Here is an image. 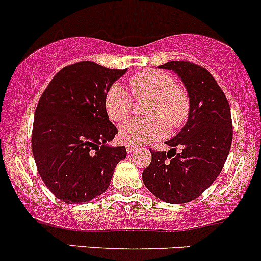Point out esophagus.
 <instances>
[{
  "instance_id": "34e87169",
  "label": "esophagus",
  "mask_w": 261,
  "mask_h": 261,
  "mask_svg": "<svg viewBox=\"0 0 261 261\" xmlns=\"http://www.w3.org/2000/svg\"><path fill=\"white\" fill-rule=\"evenodd\" d=\"M135 150H136V146H134V145H128V144H127V145H126V151H127L128 154H131V152L135 151Z\"/></svg>"
}]
</instances>
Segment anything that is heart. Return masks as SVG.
Returning <instances> with one entry per match:
<instances>
[{
	"instance_id": "1",
	"label": "heart",
	"mask_w": 261,
	"mask_h": 261,
	"mask_svg": "<svg viewBox=\"0 0 261 261\" xmlns=\"http://www.w3.org/2000/svg\"><path fill=\"white\" fill-rule=\"evenodd\" d=\"M128 86L136 99L147 98L144 107L146 117L128 118L118 128L121 141L138 145L156 140L170 127H181L191 115L188 91L168 73L147 69L134 74ZM133 98L121 84L114 83L105 94V110L110 120L121 121L131 112Z\"/></svg>"
}]
</instances>
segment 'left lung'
Segmentation results:
<instances>
[{
    "label": "left lung",
    "mask_w": 261,
    "mask_h": 261,
    "mask_svg": "<svg viewBox=\"0 0 261 261\" xmlns=\"http://www.w3.org/2000/svg\"><path fill=\"white\" fill-rule=\"evenodd\" d=\"M159 68L173 70L183 82L191 98V115L179 134L165 141L172 146L169 151L150 149L151 163L143 172V181L162 201L187 203L201 196L225 165L232 143L230 105L211 73L201 65L177 60Z\"/></svg>",
    "instance_id": "1"
}]
</instances>
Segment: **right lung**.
Returning a JSON list of instances; mask_svg holds the SVG:
<instances>
[{
    "mask_svg": "<svg viewBox=\"0 0 261 261\" xmlns=\"http://www.w3.org/2000/svg\"><path fill=\"white\" fill-rule=\"evenodd\" d=\"M127 69L93 62L67 65L54 75L35 110L31 147L36 168L60 201L81 204L109 188L125 146H110L117 128L105 94Z\"/></svg>",
    "mask_w": 261,
    "mask_h": 261,
    "instance_id": "right-lung-1",
    "label": "right lung"
}]
</instances>
